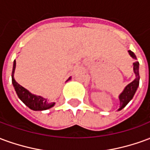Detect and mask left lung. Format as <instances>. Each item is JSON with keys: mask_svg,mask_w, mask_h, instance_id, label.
<instances>
[{"mask_svg": "<svg viewBox=\"0 0 150 150\" xmlns=\"http://www.w3.org/2000/svg\"><path fill=\"white\" fill-rule=\"evenodd\" d=\"M129 55L132 57V59L135 60V62H133V72L135 74V79L134 80L132 81L130 83L126 86L124 88L123 91L119 95V100H120V108L118 111L121 110L124 108L125 107L127 104H129V101L131 100L132 97L134 96L136 91L137 90L139 86V80H140V75H139V62L137 61V57L135 54L131 51L128 50Z\"/></svg>", "mask_w": 150, "mask_h": 150, "instance_id": "8db88e82", "label": "left lung"}]
</instances>
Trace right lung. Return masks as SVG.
Listing matches in <instances>:
<instances>
[{
  "instance_id": "add662e5",
  "label": "right lung",
  "mask_w": 150,
  "mask_h": 150,
  "mask_svg": "<svg viewBox=\"0 0 150 150\" xmlns=\"http://www.w3.org/2000/svg\"><path fill=\"white\" fill-rule=\"evenodd\" d=\"M16 68V61L13 62V71H12V83L13 85V88L15 91L18 95L19 99L24 103L28 108H30L31 110L34 111H43L49 109L50 108L54 106V102H48L46 99L43 98L41 96H36L32 94L30 91H29L27 89L23 88L22 86L18 83L14 79V71ZM71 79V77H69V79L66 82L69 81Z\"/></svg>"
}]
</instances>
